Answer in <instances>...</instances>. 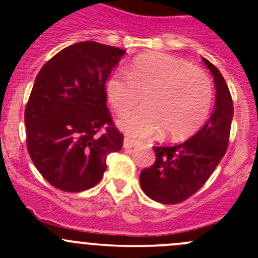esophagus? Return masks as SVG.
<instances>
[{"label":"esophagus","instance_id":"34e87169","mask_svg":"<svg viewBox=\"0 0 258 258\" xmlns=\"http://www.w3.org/2000/svg\"><path fill=\"white\" fill-rule=\"evenodd\" d=\"M136 145H137V142L135 141V140L128 139V137H126V139L123 140V147L124 148H132V147H135Z\"/></svg>","mask_w":258,"mask_h":258}]
</instances>
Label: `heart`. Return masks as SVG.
<instances>
[{
	"instance_id": "obj_1",
	"label": "heart",
	"mask_w": 258,
	"mask_h": 258,
	"mask_svg": "<svg viewBox=\"0 0 258 258\" xmlns=\"http://www.w3.org/2000/svg\"><path fill=\"white\" fill-rule=\"evenodd\" d=\"M114 112L124 114L141 100L145 106L118 121L130 137L145 139L162 130L168 139H183L200 128L210 112L212 85L206 74L178 57L146 53L127 75L116 72L106 83Z\"/></svg>"
}]
</instances>
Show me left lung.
<instances>
[{
    "mask_svg": "<svg viewBox=\"0 0 258 258\" xmlns=\"http://www.w3.org/2000/svg\"><path fill=\"white\" fill-rule=\"evenodd\" d=\"M202 61L213 76L215 108L201 130L175 146L153 147L156 160L140 175L141 188L153 201L175 205L199 191L225 156L230 139L233 103L225 79L207 58Z\"/></svg>",
    "mask_w": 258,
    "mask_h": 258,
    "instance_id": "obj_1",
    "label": "left lung"
}]
</instances>
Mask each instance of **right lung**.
I'll list each match as a JSON object with an SVG mask.
<instances>
[{"label": "right lung", "mask_w": 258, "mask_h": 258, "mask_svg": "<svg viewBox=\"0 0 258 258\" xmlns=\"http://www.w3.org/2000/svg\"><path fill=\"white\" fill-rule=\"evenodd\" d=\"M124 53L93 41L75 43L54 54L36 77L25 110L27 150L41 175L61 191L96 186L107 156L122 148L105 83Z\"/></svg>", "instance_id": "obj_1"}]
</instances>
